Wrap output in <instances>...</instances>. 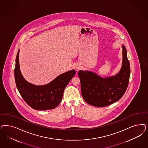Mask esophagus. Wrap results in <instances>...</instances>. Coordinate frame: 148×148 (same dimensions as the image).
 Listing matches in <instances>:
<instances>
[{"label": "esophagus", "mask_w": 148, "mask_h": 148, "mask_svg": "<svg viewBox=\"0 0 148 148\" xmlns=\"http://www.w3.org/2000/svg\"><path fill=\"white\" fill-rule=\"evenodd\" d=\"M79 67H80V66H79L78 65H77L75 66V69H76V70H78V69H79Z\"/></svg>", "instance_id": "esophagus-1"}]
</instances>
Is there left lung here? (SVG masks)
<instances>
[{
	"label": "left lung",
	"instance_id": "8db88e82",
	"mask_svg": "<svg viewBox=\"0 0 148 148\" xmlns=\"http://www.w3.org/2000/svg\"><path fill=\"white\" fill-rule=\"evenodd\" d=\"M123 62L118 73L114 76L102 77L94 72L79 70L82 95L86 102L95 107H102L119 100L129 84L130 66L127 51L124 45Z\"/></svg>",
	"mask_w": 148,
	"mask_h": 148
}]
</instances>
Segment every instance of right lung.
I'll list each match as a JSON object with an SVG mask.
<instances>
[{
    "instance_id": "add662e5",
    "label": "right lung",
    "mask_w": 148,
    "mask_h": 148,
    "mask_svg": "<svg viewBox=\"0 0 148 148\" xmlns=\"http://www.w3.org/2000/svg\"><path fill=\"white\" fill-rule=\"evenodd\" d=\"M19 49L16 58L14 78L17 88L25 102L34 110H52L62 100L65 88L76 74L72 70L60 75L52 81L43 86H37L27 81L19 67Z\"/></svg>"
}]
</instances>
